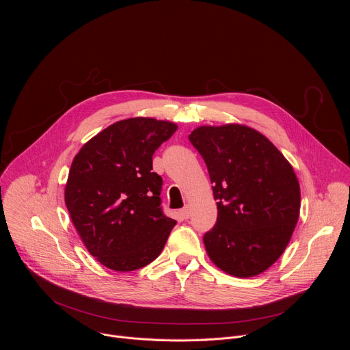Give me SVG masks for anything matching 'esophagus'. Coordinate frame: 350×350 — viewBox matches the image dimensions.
<instances>
[{
  "label": "esophagus",
  "instance_id": "1",
  "mask_svg": "<svg viewBox=\"0 0 350 350\" xmlns=\"http://www.w3.org/2000/svg\"><path fill=\"white\" fill-rule=\"evenodd\" d=\"M181 216H183L184 219H188V217L191 216V208H189V205H185V206L183 208V211H181Z\"/></svg>",
  "mask_w": 350,
  "mask_h": 350
}]
</instances>
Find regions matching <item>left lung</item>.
I'll list each match as a JSON object with an SVG mask.
<instances>
[{
    "label": "left lung",
    "instance_id": "left-lung-1",
    "mask_svg": "<svg viewBox=\"0 0 350 350\" xmlns=\"http://www.w3.org/2000/svg\"><path fill=\"white\" fill-rule=\"evenodd\" d=\"M189 141L202 155L217 201L206 254L224 273L249 278L284 254L301 212L292 165L258 130L238 123L199 126Z\"/></svg>",
    "mask_w": 350,
    "mask_h": 350
}]
</instances>
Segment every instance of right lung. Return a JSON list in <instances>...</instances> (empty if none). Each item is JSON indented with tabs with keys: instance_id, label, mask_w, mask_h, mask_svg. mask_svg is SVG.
<instances>
[{
	"instance_id": "1",
	"label": "right lung",
	"mask_w": 350,
	"mask_h": 350,
	"mask_svg": "<svg viewBox=\"0 0 350 350\" xmlns=\"http://www.w3.org/2000/svg\"><path fill=\"white\" fill-rule=\"evenodd\" d=\"M177 124L154 118L119 120L88 139L65 185L70 220L103 266L133 271L162 252L176 220L161 209L162 177L152 155Z\"/></svg>"
}]
</instances>
